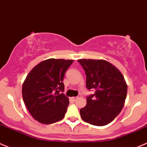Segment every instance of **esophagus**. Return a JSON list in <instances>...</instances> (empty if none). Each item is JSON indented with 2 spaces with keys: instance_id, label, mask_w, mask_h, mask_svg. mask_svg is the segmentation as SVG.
<instances>
[{
  "instance_id": "esophagus-1",
  "label": "esophagus",
  "mask_w": 147,
  "mask_h": 147,
  "mask_svg": "<svg viewBox=\"0 0 147 147\" xmlns=\"http://www.w3.org/2000/svg\"><path fill=\"white\" fill-rule=\"evenodd\" d=\"M77 98H78V97H77V96H73V97H71V98L70 99L73 102H74V101H75V100H76Z\"/></svg>"
}]
</instances>
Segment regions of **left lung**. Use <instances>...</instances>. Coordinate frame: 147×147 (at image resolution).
<instances>
[{
    "instance_id": "8db88e82",
    "label": "left lung",
    "mask_w": 147,
    "mask_h": 147,
    "mask_svg": "<svg viewBox=\"0 0 147 147\" xmlns=\"http://www.w3.org/2000/svg\"><path fill=\"white\" fill-rule=\"evenodd\" d=\"M86 74V86L95 93L87 97V104L80 110L85 122L102 126L113 121L124 105L127 85L122 74L104 60H78Z\"/></svg>"
}]
</instances>
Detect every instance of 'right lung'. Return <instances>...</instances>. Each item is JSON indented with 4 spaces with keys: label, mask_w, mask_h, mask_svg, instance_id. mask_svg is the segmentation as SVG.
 Here are the masks:
<instances>
[{
    "label": "right lung",
    "mask_w": 147,
    "mask_h": 147,
    "mask_svg": "<svg viewBox=\"0 0 147 147\" xmlns=\"http://www.w3.org/2000/svg\"><path fill=\"white\" fill-rule=\"evenodd\" d=\"M73 60L51 58L36 65L30 71L22 86L23 99L34 119L51 124L64 118L69 104L62 82Z\"/></svg>",
    "instance_id": "add662e5"
}]
</instances>
